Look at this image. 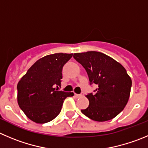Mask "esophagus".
<instances>
[{"label":"esophagus","mask_w":148,"mask_h":148,"mask_svg":"<svg viewBox=\"0 0 148 148\" xmlns=\"http://www.w3.org/2000/svg\"><path fill=\"white\" fill-rule=\"evenodd\" d=\"M84 96V94H75V97L77 98H79V97H82Z\"/></svg>","instance_id":"esophagus-1"}]
</instances>
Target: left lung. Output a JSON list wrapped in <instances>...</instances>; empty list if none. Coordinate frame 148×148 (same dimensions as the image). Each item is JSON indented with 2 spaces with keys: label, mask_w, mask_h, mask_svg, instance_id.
I'll use <instances>...</instances> for the list:
<instances>
[{
  "label": "left lung",
  "mask_w": 148,
  "mask_h": 148,
  "mask_svg": "<svg viewBox=\"0 0 148 148\" xmlns=\"http://www.w3.org/2000/svg\"><path fill=\"white\" fill-rule=\"evenodd\" d=\"M73 57L85 68L90 84L98 88L87 94L89 105L83 114L96 121H106L117 116L127 104L132 79L117 61L98 51L75 53Z\"/></svg>",
  "instance_id": "8db88e82"
}]
</instances>
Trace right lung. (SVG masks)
<instances>
[{"label":"right lung","mask_w":148,"mask_h":148,"mask_svg":"<svg viewBox=\"0 0 148 148\" xmlns=\"http://www.w3.org/2000/svg\"><path fill=\"white\" fill-rule=\"evenodd\" d=\"M73 54L45 56L36 61L17 84V102L27 117L37 123H45L60 114L64 100L73 92L58 91L63 66ZM57 88H56V86Z\"/></svg>","instance_id":"1"}]
</instances>
